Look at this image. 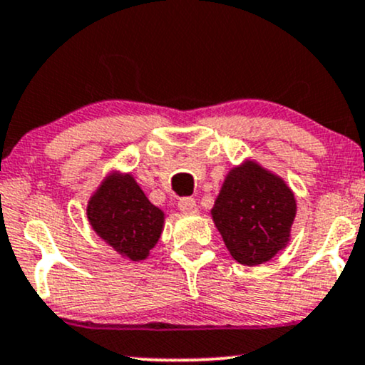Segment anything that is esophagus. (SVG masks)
Instances as JSON below:
<instances>
[{"label":"esophagus","mask_w":365,"mask_h":365,"mask_svg":"<svg viewBox=\"0 0 365 365\" xmlns=\"http://www.w3.org/2000/svg\"><path fill=\"white\" fill-rule=\"evenodd\" d=\"M178 209L182 210L183 214H195L197 210V204L194 199H190V197H182V199L178 200Z\"/></svg>","instance_id":"obj_1"}]
</instances>
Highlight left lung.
Returning a JSON list of instances; mask_svg holds the SVG:
<instances>
[{
  "label": "left lung",
  "instance_id": "8db88e82",
  "mask_svg": "<svg viewBox=\"0 0 365 365\" xmlns=\"http://www.w3.org/2000/svg\"><path fill=\"white\" fill-rule=\"evenodd\" d=\"M296 212L291 187L253 160L230 170L210 209L227 252L248 267L272 260L287 247Z\"/></svg>",
  "mask_w": 365,
  "mask_h": 365
}]
</instances>
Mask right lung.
I'll list each match as a JSON object with an SVG mask.
<instances>
[{
	"mask_svg": "<svg viewBox=\"0 0 365 365\" xmlns=\"http://www.w3.org/2000/svg\"><path fill=\"white\" fill-rule=\"evenodd\" d=\"M86 217L96 235L118 255L144 260L165 226V212L153 205L130 173L112 171L86 205Z\"/></svg>",
	"mask_w": 365,
	"mask_h": 365,
	"instance_id": "1",
	"label": "right lung"
}]
</instances>
